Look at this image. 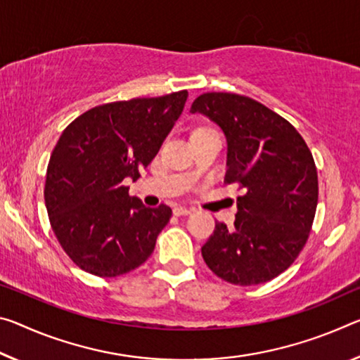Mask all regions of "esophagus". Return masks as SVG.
<instances>
[{"instance_id":"obj_1","label":"esophagus","mask_w":360,"mask_h":360,"mask_svg":"<svg viewBox=\"0 0 360 360\" xmlns=\"http://www.w3.org/2000/svg\"><path fill=\"white\" fill-rule=\"evenodd\" d=\"M192 211H193V210L186 208V207H174V208H173L174 216H187V214H191Z\"/></svg>"}]
</instances>
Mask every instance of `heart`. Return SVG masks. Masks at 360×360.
Returning a JSON list of instances; mask_svg holds the SVG:
<instances>
[{"label":"heart","instance_id":"obj_1","mask_svg":"<svg viewBox=\"0 0 360 360\" xmlns=\"http://www.w3.org/2000/svg\"><path fill=\"white\" fill-rule=\"evenodd\" d=\"M205 129H208V128H197L195 131H193V133H198V131H205Z\"/></svg>","mask_w":360,"mask_h":360}]
</instances>
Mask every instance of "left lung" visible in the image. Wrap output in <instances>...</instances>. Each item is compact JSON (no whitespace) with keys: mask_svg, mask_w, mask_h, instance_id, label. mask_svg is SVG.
<instances>
[{"mask_svg":"<svg viewBox=\"0 0 360 360\" xmlns=\"http://www.w3.org/2000/svg\"><path fill=\"white\" fill-rule=\"evenodd\" d=\"M191 112L222 129L226 182L243 189L233 227L216 222L203 259L233 285L272 281L298 258L316 216L319 181L309 147L287 120L247 96L205 93Z\"/></svg>","mask_w":360,"mask_h":360,"instance_id":"left-lung-1","label":"left lung"}]
</instances>
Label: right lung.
Wrapping results in <instances>:
<instances>
[{"instance_id":"add662e5","label":"right lung","mask_w":360,"mask_h":360,"mask_svg":"<svg viewBox=\"0 0 360 360\" xmlns=\"http://www.w3.org/2000/svg\"><path fill=\"white\" fill-rule=\"evenodd\" d=\"M187 91L98 105L73 120L51 153L44 203L64 252L93 276L117 277L152 255L171 208L129 197L167 139Z\"/></svg>"}]
</instances>
